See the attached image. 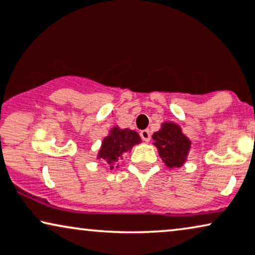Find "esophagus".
I'll list each match as a JSON object with an SVG mask.
<instances>
[{
  "instance_id": "obj_1",
  "label": "esophagus",
  "mask_w": 255,
  "mask_h": 255,
  "mask_svg": "<svg viewBox=\"0 0 255 255\" xmlns=\"http://www.w3.org/2000/svg\"><path fill=\"white\" fill-rule=\"evenodd\" d=\"M140 136H141V138L143 141H145V142H148L149 140H150V137H151V134H150V130L149 129H144V130H141L140 131Z\"/></svg>"
}]
</instances>
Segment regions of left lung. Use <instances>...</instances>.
Instances as JSON below:
<instances>
[{"instance_id":"1","label":"left lung","mask_w":255,"mask_h":255,"mask_svg":"<svg viewBox=\"0 0 255 255\" xmlns=\"http://www.w3.org/2000/svg\"><path fill=\"white\" fill-rule=\"evenodd\" d=\"M154 144L158 148V154L169 168L181 167L188 156L191 142L177 125L165 122L162 128L152 135Z\"/></svg>"}]
</instances>
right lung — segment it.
I'll use <instances>...</instances> for the list:
<instances>
[{
	"label": "right lung",
	"mask_w": 255,
	"mask_h": 255,
	"mask_svg": "<svg viewBox=\"0 0 255 255\" xmlns=\"http://www.w3.org/2000/svg\"><path fill=\"white\" fill-rule=\"evenodd\" d=\"M141 138L136 131L130 129H119L114 127L111 134L105 137L101 145L98 158H103L110 163L111 169L117 165L118 159L122 157V154L130 150L134 144L140 143Z\"/></svg>",
	"instance_id": "obj_1"
}]
</instances>
